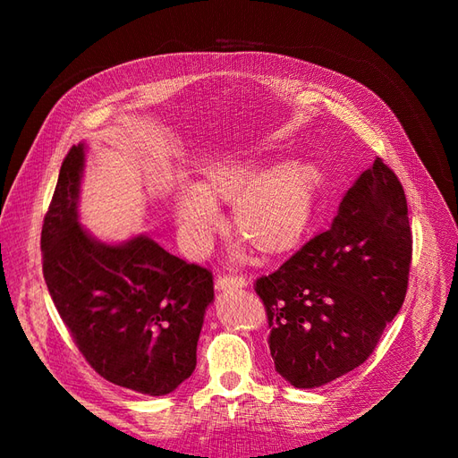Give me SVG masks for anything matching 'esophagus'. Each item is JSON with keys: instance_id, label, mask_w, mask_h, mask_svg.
<instances>
[{"instance_id": "obj_1", "label": "esophagus", "mask_w": 458, "mask_h": 458, "mask_svg": "<svg viewBox=\"0 0 458 458\" xmlns=\"http://www.w3.org/2000/svg\"><path fill=\"white\" fill-rule=\"evenodd\" d=\"M248 279L244 276H230V274H220L216 277V289H230V287H246Z\"/></svg>"}]
</instances>
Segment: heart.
I'll return each instance as SVG.
<instances>
[{"label": "heart", "mask_w": 458, "mask_h": 458, "mask_svg": "<svg viewBox=\"0 0 458 458\" xmlns=\"http://www.w3.org/2000/svg\"><path fill=\"white\" fill-rule=\"evenodd\" d=\"M216 199L234 200V224L261 254H281L303 238L313 218L315 174L303 165L261 173L240 161H222L204 171V184L182 181L177 191V224L191 254H202L220 226Z\"/></svg>", "instance_id": "b5f03b06"}]
</instances>
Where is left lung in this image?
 Masks as SVG:
<instances>
[{
  "mask_svg": "<svg viewBox=\"0 0 458 458\" xmlns=\"http://www.w3.org/2000/svg\"><path fill=\"white\" fill-rule=\"evenodd\" d=\"M411 251L403 187L376 157L328 230L256 279L277 372L295 387H318L364 364L403 305Z\"/></svg>",
  "mask_w": 458,
  "mask_h": 458,
  "instance_id": "8db88e82",
  "label": "left lung"
}]
</instances>
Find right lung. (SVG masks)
Wrapping results in <instances>:
<instances>
[{
  "instance_id": "add662e5",
  "label": "right lung",
  "mask_w": 458,
  "mask_h": 458,
  "mask_svg": "<svg viewBox=\"0 0 458 458\" xmlns=\"http://www.w3.org/2000/svg\"><path fill=\"white\" fill-rule=\"evenodd\" d=\"M84 145H72L43 220V276L63 323L96 372L128 390L165 395L197 366L212 271L148 236L104 244L79 224Z\"/></svg>"
}]
</instances>
